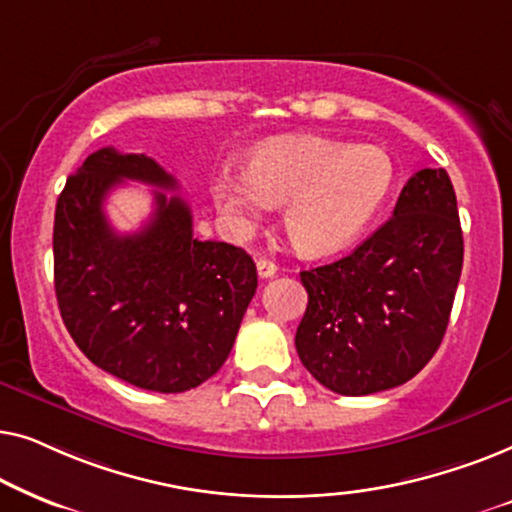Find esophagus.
<instances>
[{
    "instance_id": "34e87169",
    "label": "esophagus",
    "mask_w": 512,
    "mask_h": 512,
    "mask_svg": "<svg viewBox=\"0 0 512 512\" xmlns=\"http://www.w3.org/2000/svg\"><path fill=\"white\" fill-rule=\"evenodd\" d=\"M256 270H258V277H263V279H270V277L277 275V265L268 261V258H258Z\"/></svg>"
}]
</instances>
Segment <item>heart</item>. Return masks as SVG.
<instances>
[{
	"mask_svg": "<svg viewBox=\"0 0 512 512\" xmlns=\"http://www.w3.org/2000/svg\"><path fill=\"white\" fill-rule=\"evenodd\" d=\"M396 186V165L380 146L317 135L279 137L251 153L247 170L216 172L214 205L240 233L284 205V228L307 258L345 251L366 233Z\"/></svg>",
	"mask_w": 512,
	"mask_h": 512,
	"instance_id": "obj_1",
	"label": "heart"
}]
</instances>
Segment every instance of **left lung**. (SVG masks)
<instances>
[{
    "label": "left lung",
    "mask_w": 512,
    "mask_h": 512,
    "mask_svg": "<svg viewBox=\"0 0 512 512\" xmlns=\"http://www.w3.org/2000/svg\"><path fill=\"white\" fill-rule=\"evenodd\" d=\"M461 265L457 195L443 167H426L403 186L391 219L352 254L300 272L303 366L342 396L412 380L443 342Z\"/></svg>",
    "instance_id": "left-lung-1"
}]
</instances>
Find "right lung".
<instances>
[{"label": "right lung", "instance_id": "obj_1", "mask_svg": "<svg viewBox=\"0 0 512 512\" xmlns=\"http://www.w3.org/2000/svg\"><path fill=\"white\" fill-rule=\"evenodd\" d=\"M128 178L157 188L154 214L139 234L118 236L103 200ZM160 191H177V179L144 153H90L55 205V296L69 335L97 368L179 394L226 363L258 277L244 249L193 237L186 202Z\"/></svg>", "mask_w": 512, "mask_h": 512}]
</instances>
